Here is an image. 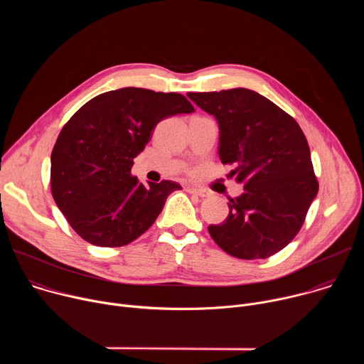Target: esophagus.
<instances>
[{"instance_id": "1", "label": "esophagus", "mask_w": 364, "mask_h": 364, "mask_svg": "<svg viewBox=\"0 0 364 364\" xmlns=\"http://www.w3.org/2000/svg\"><path fill=\"white\" fill-rule=\"evenodd\" d=\"M187 191L191 193V194H196V196H198V197H201V198L209 196V193H207V191H204V190H201V188H196V187H187Z\"/></svg>"}]
</instances>
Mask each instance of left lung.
<instances>
[{
    "label": "left lung",
    "instance_id": "1",
    "mask_svg": "<svg viewBox=\"0 0 364 364\" xmlns=\"http://www.w3.org/2000/svg\"><path fill=\"white\" fill-rule=\"evenodd\" d=\"M219 125V157L245 184L229 216L210 225L213 240L239 259H265L299 232L318 181L296 121L255 90L187 93Z\"/></svg>",
    "mask_w": 364,
    "mask_h": 364
}]
</instances>
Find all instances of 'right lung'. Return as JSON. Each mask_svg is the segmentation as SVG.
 I'll list each match as a JSON object with an SVG mask.
<instances>
[{"label": "right lung", "instance_id": "right-lung-1", "mask_svg": "<svg viewBox=\"0 0 364 364\" xmlns=\"http://www.w3.org/2000/svg\"><path fill=\"white\" fill-rule=\"evenodd\" d=\"M194 108L180 93L122 87L86 102L69 119L51 152V194L73 230L102 247L131 243L181 190L164 180L144 186L131 176L160 121Z\"/></svg>", "mask_w": 364, "mask_h": 364}]
</instances>
